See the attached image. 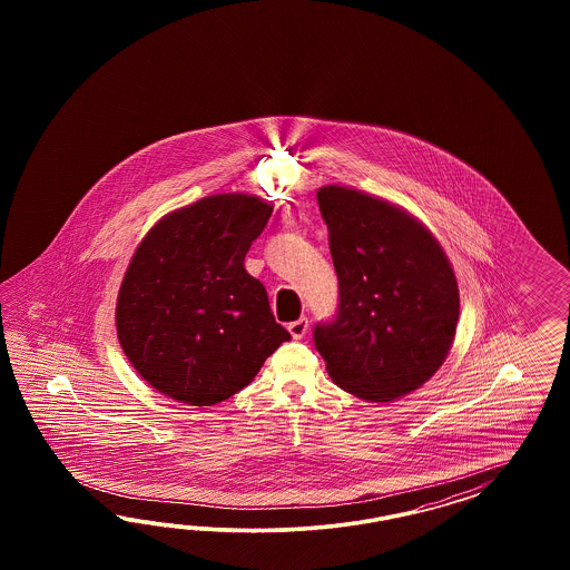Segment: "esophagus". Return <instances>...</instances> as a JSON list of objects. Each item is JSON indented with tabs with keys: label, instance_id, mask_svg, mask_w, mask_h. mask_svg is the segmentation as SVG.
Masks as SVG:
<instances>
[{
	"label": "esophagus",
	"instance_id": "obj_1",
	"mask_svg": "<svg viewBox=\"0 0 570 570\" xmlns=\"http://www.w3.org/2000/svg\"><path fill=\"white\" fill-rule=\"evenodd\" d=\"M307 330H309V320L307 317H301V320H296V322L288 326V332H291L294 341H301L307 334Z\"/></svg>",
	"mask_w": 570,
	"mask_h": 570
}]
</instances>
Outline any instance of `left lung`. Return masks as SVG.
<instances>
[{"label":"left lung","instance_id":"obj_1","mask_svg":"<svg viewBox=\"0 0 570 570\" xmlns=\"http://www.w3.org/2000/svg\"><path fill=\"white\" fill-rule=\"evenodd\" d=\"M338 276V311L313 330L330 379L365 401H393L443 365L460 317L448 255L407 210L363 191L324 186Z\"/></svg>","mask_w":570,"mask_h":570}]
</instances>
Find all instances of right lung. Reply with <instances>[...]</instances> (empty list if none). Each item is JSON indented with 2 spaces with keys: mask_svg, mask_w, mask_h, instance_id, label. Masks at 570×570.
I'll return each mask as SVG.
<instances>
[{
  "mask_svg": "<svg viewBox=\"0 0 570 570\" xmlns=\"http://www.w3.org/2000/svg\"><path fill=\"white\" fill-rule=\"evenodd\" d=\"M272 210L250 194H215L165 215L139 242L117 298V336L158 393L215 405L291 341L244 269Z\"/></svg>",
  "mask_w": 570,
  "mask_h": 570,
  "instance_id": "right-lung-1",
  "label": "right lung"
}]
</instances>
